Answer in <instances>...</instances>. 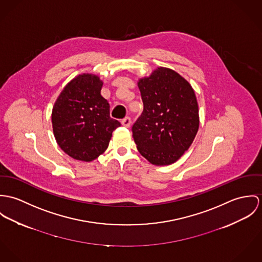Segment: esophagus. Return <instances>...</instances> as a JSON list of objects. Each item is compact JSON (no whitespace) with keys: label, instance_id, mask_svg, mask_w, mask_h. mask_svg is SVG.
<instances>
[{"label":"esophagus","instance_id":"34e87169","mask_svg":"<svg viewBox=\"0 0 262 262\" xmlns=\"http://www.w3.org/2000/svg\"><path fill=\"white\" fill-rule=\"evenodd\" d=\"M130 123H132L130 117H124V118L121 120V124H122L123 126H125V127H129Z\"/></svg>","mask_w":262,"mask_h":262}]
</instances>
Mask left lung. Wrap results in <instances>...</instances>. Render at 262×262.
Listing matches in <instances>:
<instances>
[{
  "label": "left lung",
  "instance_id": "obj_1",
  "mask_svg": "<svg viewBox=\"0 0 262 262\" xmlns=\"http://www.w3.org/2000/svg\"><path fill=\"white\" fill-rule=\"evenodd\" d=\"M138 86L144 102V112L133 125L138 150L152 165H171L192 145L199 129L195 91L167 67L139 79Z\"/></svg>",
  "mask_w": 262,
  "mask_h": 262
}]
</instances>
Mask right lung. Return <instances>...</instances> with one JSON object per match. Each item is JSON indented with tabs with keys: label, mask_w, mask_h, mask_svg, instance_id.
<instances>
[{
	"label": "right lung",
	"mask_w": 262,
	"mask_h": 262,
	"mask_svg": "<svg viewBox=\"0 0 262 262\" xmlns=\"http://www.w3.org/2000/svg\"><path fill=\"white\" fill-rule=\"evenodd\" d=\"M102 84L98 75L79 74L62 89L53 105L55 140L75 160L91 162L98 158L120 125L110 116V104L100 94Z\"/></svg>",
	"instance_id": "right-lung-1"
}]
</instances>
